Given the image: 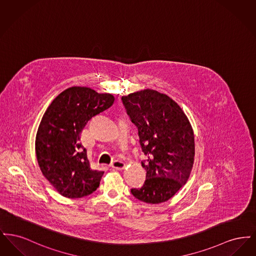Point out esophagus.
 Here are the masks:
<instances>
[{
  "label": "esophagus",
  "mask_w": 256,
  "mask_h": 256,
  "mask_svg": "<svg viewBox=\"0 0 256 256\" xmlns=\"http://www.w3.org/2000/svg\"><path fill=\"white\" fill-rule=\"evenodd\" d=\"M111 167L114 169H117V170H124L126 167V164L121 160H115L112 162Z\"/></svg>",
  "instance_id": "34e87169"
}]
</instances>
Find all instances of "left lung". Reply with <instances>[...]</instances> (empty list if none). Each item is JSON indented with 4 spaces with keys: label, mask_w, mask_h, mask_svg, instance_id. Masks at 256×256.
Instances as JSON below:
<instances>
[{
    "label": "left lung",
    "mask_w": 256,
    "mask_h": 256,
    "mask_svg": "<svg viewBox=\"0 0 256 256\" xmlns=\"http://www.w3.org/2000/svg\"><path fill=\"white\" fill-rule=\"evenodd\" d=\"M132 122L138 128L146 159L144 185L132 189L141 202L156 204L170 200L187 182L194 164L195 138L182 108L166 94L144 89L122 96Z\"/></svg>",
    "instance_id": "8db88e82"
}]
</instances>
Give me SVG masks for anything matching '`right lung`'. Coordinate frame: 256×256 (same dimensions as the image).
<instances>
[{
	"mask_svg": "<svg viewBox=\"0 0 256 256\" xmlns=\"http://www.w3.org/2000/svg\"><path fill=\"white\" fill-rule=\"evenodd\" d=\"M115 98L89 87L73 86L56 97L44 113L36 138L43 176L65 198L92 194L104 172L90 167L80 134L87 122L113 104Z\"/></svg>",
	"mask_w": 256,
	"mask_h": 256,
	"instance_id": "right-lung-1",
	"label": "right lung"
}]
</instances>
